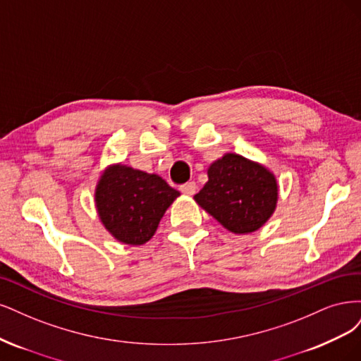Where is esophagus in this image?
I'll return each instance as SVG.
<instances>
[{
	"label": "esophagus",
	"instance_id": "esophagus-1",
	"mask_svg": "<svg viewBox=\"0 0 361 361\" xmlns=\"http://www.w3.org/2000/svg\"><path fill=\"white\" fill-rule=\"evenodd\" d=\"M180 190H181L184 195L192 196V195H195V192H196V184H195L193 181H189V183H185V184L180 185Z\"/></svg>",
	"mask_w": 361,
	"mask_h": 361
}]
</instances>
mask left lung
Listing matches in <instances>:
<instances>
[{
    "label": "left lung",
    "instance_id": "1",
    "mask_svg": "<svg viewBox=\"0 0 361 361\" xmlns=\"http://www.w3.org/2000/svg\"><path fill=\"white\" fill-rule=\"evenodd\" d=\"M207 176L208 181L193 200L229 232L252 234L273 216L279 184L259 161L226 153L208 166Z\"/></svg>",
    "mask_w": 361,
    "mask_h": 361
}]
</instances>
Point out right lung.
<instances>
[{"label": "right lung", "mask_w": 361, "mask_h": 361, "mask_svg": "<svg viewBox=\"0 0 361 361\" xmlns=\"http://www.w3.org/2000/svg\"><path fill=\"white\" fill-rule=\"evenodd\" d=\"M180 192L157 173L123 164L104 168L94 189V204L102 225L120 243L142 246Z\"/></svg>", "instance_id": "obj_1"}]
</instances>
